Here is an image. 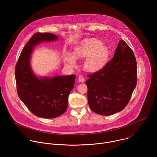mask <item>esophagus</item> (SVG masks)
Here are the masks:
<instances>
[{
	"instance_id": "obj_1",
	"label": "esophagus",
	"mask_w": 157,
	"mask_h": 157,
	"mask_svg": "<svg viewBox=\"0 0 157 157\" xmlns=\"http://www.w3.org/2000/svg\"><path fill=\"white\" fill-rule=\"evenodd\" d=\"M78 80L79 82H83L84 81V77L82 75H79L78 76Z\"/></svg>"
}]
</instances>
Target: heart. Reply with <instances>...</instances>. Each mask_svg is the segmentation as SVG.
I'll use <instances>...</instances> for the list:
<instances>
[{"mask_svg": "<svg viewBox=\"0 0 157 157\" xmlns=\"http://www.w3.org/2000/svg\"><path fill=\"white\" fill-rule=\"evenodd\" d=\"M75 56L79 58H86L84 63V67L88 71H96L105 64L108 57L107 48L102 46L101 42L95 39L84 41L82 44L75 49ZM66 63L71 67H75V57L69 54L65 58Z\"/></svg>", "mask_w": 157, "mask_h": 157, "instance_id": "1", "label": "heart"}]
</instances>
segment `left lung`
Here are the masks:
<instances>
[{
    "label": "left lung",
    "instance_id": "left-lung-1",
    "mask_svg": "<svg viewBox=\"0 0 157 157\" xmlns=\"http://www.w3.org/2000/svg\"><path fill=\"white\" fill-rule=\"evenodd\" d=\"M88 77V101L93 111L108 116L123 110L137 82L136 61L132 49L121 40L113 58Z\"/></svg>",
    "mask_w": 157,
    "mask_h": 157
}]
</instances>
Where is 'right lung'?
I'll use <instances>...</instances> for the list:
<instances>
[{
    "label": "right lung",
    "mask_w": 157,
    "mask_h": 157,
    "mask_svg": "<svg viewBox=\"0 0 157 157\" xmlns=\"http://www.w3.org/2000/svg\"><path fill=\"white\" fill-rule=\"evenodd\" d=\"M58 36L48 33H36L24 47L16 65L17 94L34 115L44 118L58 117L66 111L68 96L76 76H58L39 79L33 73L29 59L33 47L42 41H51Z\"/></svg>",
    "instance_id": "add662e5"
}]
</instances>
